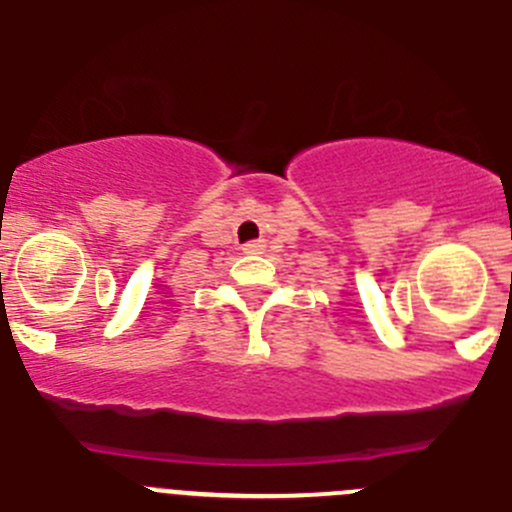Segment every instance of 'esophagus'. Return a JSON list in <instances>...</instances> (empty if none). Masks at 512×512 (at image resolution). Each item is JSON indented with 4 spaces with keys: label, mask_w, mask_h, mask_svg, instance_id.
Returning a JSON list of instances; mask_svg holds the SVG:
<instances>
[{
    "label": "esophagus",
    "mask_w": 512,
    "mask_h": 512,
    "mask_svg": "<svg viewBox=\"0 0 512 512\" xmlns=\"http://www.w3.org/2000/svg\"><path fill=\"white\" fill-rule=\"evenodd\" d=\"M243 251H246V253H261V251H264V243L251 241V243H246V246H243Z\"/></svg>",
    "instance_id": "esophagus-1"
}]
</instances>
